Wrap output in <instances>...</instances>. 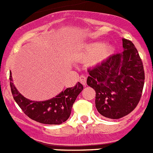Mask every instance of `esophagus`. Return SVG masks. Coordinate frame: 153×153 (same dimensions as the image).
Here are the masks:
<instances>
[{
	"mask_svg": "<svg viewBox=\"0 0 153 153\" xmlns=\"http://www.w3.org/2000/svg\"><path fill=\"white\" fill-rule=\"evenodd\" d=\"M79 82H80L83 86H86V77L84 75H81L79 77Z\"/></svg>",
	"mask_w": 153,
	"mask_h": 153,
	"instance_id": "34e87169",
	"label": "esophagus"
}]
</instances>
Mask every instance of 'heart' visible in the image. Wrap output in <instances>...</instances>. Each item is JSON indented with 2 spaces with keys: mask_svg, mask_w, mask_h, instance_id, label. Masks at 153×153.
Returning a JSON list of instances; mask_svg holds the SVG:
<instances>
[{
  "mask_svg": "<svg viewBox=\"0 0 153 153\" xmlns=\"http://www.w3.org/2000/svg\"><path fill=\"white\" fill-rule=\"evenodd\" d=\"M114 48L109 44L102 45L101 42H95L89 44L83 53L84 57H92L91 61L93 64L101 63L107 59L113 53Z\"/></svg>",
  "mask_w": 153,
  "mask_h": 153,
  "instance_id": "b5f03b06",
  "label": "heart"
}]
</instances>
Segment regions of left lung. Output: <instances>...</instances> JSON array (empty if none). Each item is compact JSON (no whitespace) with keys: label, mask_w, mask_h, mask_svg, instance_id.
Returning a JSON list of instances; mask_svg holds the SVG:
<instances>
[{"label":"left lung","mask_w":153,"mask_h":153,"mask_svg":"<svg viewBox=\"0 0 153 153\" xmlns=\"http://www.w3.org/2000/svg\"><path fill=\"white\" fill-rule=\"evenodd\" d=\"M124 51L93 69L86 83L96 91L97 111L109 119L122 118L136 107L142 97L145 73L132 42L123 38Z\"/></svg>","instance_id":"left-lung-1"}]
</instances>
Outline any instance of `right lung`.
Segmentation results:
<instances>
[{"mask_svg": "<svg viewBox=\"0 0 153 153\" xmlns=\"http://www.w3.org/2000/svg\"><path fill=\"white\" fill-rule=\"evenodd\" d=\"M10 73V86L12 95L22 111L31 120L43 124L59 125L70 117L73 105L83 86L78 82L75 86L67 88L56 97L45 101H32L19 93L12 82Z\"/></svg>", "mask_w": 153, "mask_h": 153, "instance_id": "obj_1", "label": "right lung"}]
</instances>
